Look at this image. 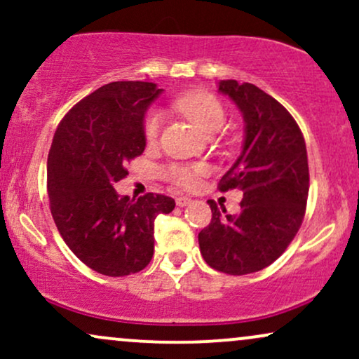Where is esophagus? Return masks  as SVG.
<instances>
[{
    "mask_svg": "<svg viewBox=\"0 0 359 359\" xmlns=\"http://www.w3.org/2000/svg\"><path fill=\"white\" fill-rule=\"evenodd\" d=\"M191 203H192L191 197H185V196L177 197V205H179V208H185V205H189Z\"/></svg>",
    "mask_w": 359,
    "mask_h": 359,
    "instance_id": "obj_1",
    "label": "esophagus"
}]
</instances>
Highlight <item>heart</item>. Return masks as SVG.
Instances as JSON below:
<instances>
[{"label": "heart", "instance_id": "obj_1", "mask_svg": "<svg viewBox=\"0 0 359 359\" xmlns=\"http://www.w3.org/2000/svg\"><path fill=\"white\" fill-rule=\"evenodd\" d=\"M175 108L192 119L201 130L208 135L221 131L226 125V111L222 102L208 90H191L175 100ZM163 126L162 111L151 108L143 119V135L147 142H155ZM172 182L180 187H192L201 174H204L203 165H174L167 170Z\"/></svg>", "mask_w": 359, "mask_h": 359}]
</instances>
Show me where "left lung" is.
Returning a JSON list of instances; mask_svg holds the SVG:
<instances>
[{
    "label": "left lung",
    "instance_id": "1",
    "mask_svg": "<svg viewBox=\"0 0 359 359\" xmlns=\"http://www.w3.org/2000/svg\"><path fill=\"white\" fill-rule=\"evenodd\" d=\"M245 119L241 155L222 175L219 191L240 189L236 216L211 205L212 219L199 233L201 255L209 266L246 275L271 265L297 234L309 196L304 135L277 100L250 82H219Z\"/></svg>",
    "mask_w": 359,
    "mask_h": 359
}]
</instances>
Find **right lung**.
Masks as SVG:
<instances>
[{
  "label": "right lung",
  "mask_w": 359,
  "mask_h": 359,
  "mask_svg": "<svg viewBox=\"0 0 359 359\" xmlns=\"http://www.w3.org/2000/svg\"><path fill=\"white\" fill-rule=\"evenodd\" d=\"M162 90L142 81L102 86L62 118L48 151L57 229L84 265L108 277L145 269L154 257L155 217L175 208L163 194L135 201L114 191L128 175L126 163L145 150L143 119Z\"/></svg>",
  "instance_id": "1"
}]
</instances>
